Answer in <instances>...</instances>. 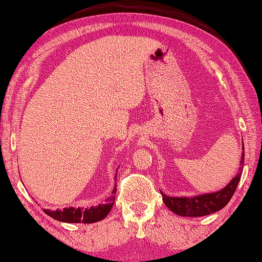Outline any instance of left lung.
I'll return each instance as SVG.
<instances>
[{"instance_id": "8db88e82", "label": "left lung", "mask_w": 262, "mask_h": 262, "mask_svg": "<svg viewBox=\"0 0 262 262\" xmlns=\"http://www.w3.org/2000/svg\"><path fill=\"white\" fill-rule=\"evenodd\" d=\"M244 144V143H243ZM245 161V153L241 156L240 165L243 166ZM241 169V167H240ZM243 171H239L233 178V180L225 187L224 189L219 190L216 193H209L204 195H198L194 198H171L162 194V199L165 205L168 207L171 212L181 216H205L208 214L215 213L217 210L224 208L231 200L234 192H235L237 183L240 181Z\"/></svg>"}]
</instances>
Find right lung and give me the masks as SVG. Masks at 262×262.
<instances>
[{"mask_svg": "<svg viewBox=\"0 0 262 262\" xmlns=\"http://www.w3.org/2000/svg\"><path fill=\"white\" fill-rule=\"evenodd\" d=\"M116 186L113 194L109 196L103 204L97 207H91V208H64L63 210H49L45 209V212L49 216L55 219V220L62 222H72V224H93V222L103 220L107 214L111 212L113 205L115 201Z\"/></svg>", "mask_w": 262, "mask_h": 262, "instance_id": "obj_1", "label": "right lung"}]
</instances>
